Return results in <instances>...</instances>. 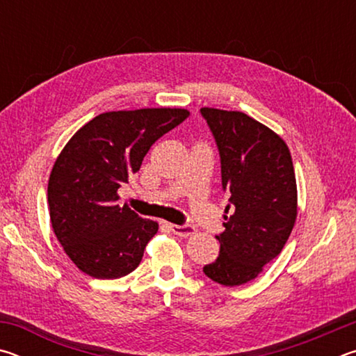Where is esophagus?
<instances>
[{"label":"esophagus","mask_w":356,"mask_h":356,"mask_svg":"<svg viewBox=\"0 0 356 356\" xmlns=\"http://www.w3.org/2000/svg\"><path fill=\"white\" fill-rule=\"evenodd\" d=\"M170 229L179 237H188L195 234V226L191 225H170Z\"/></svg>","instance_id":"obj_1"}]
</instances>
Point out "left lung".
Masks as SVG:
<instances>
[{"instance_id": "8db88e82", "label": "left lung", "mask_w": 356, "mask_h": 356, "mask_svg": "<svg viewBox=\"0 0 356 356\" xmlns=\"http://www.w3.org/2000/svg\"><path fill=\"white\" fill-rule=\"evenodd\" d=\"M221 161L231 216L216 240L220 254L204 267L222 286L245 284L280 254L297 218V182L289 147L248 114L201 108Z\"/></svg>"}]
</instances>
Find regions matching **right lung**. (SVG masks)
<instances>
[{"instance_id": "1", "label": "right lung", "mask_w": 356, "mask_h": 356, "mask_svg": "<svg viewBox=\"0 0 356 356\" xmlns=\"http://www.w3.org/2000/svg\"><path fill=\"white\" fill-rule=\"evenodd\" d=\"M188 116L180 108L104 113L65 144L48 180V206L56 238L83 273L116 280L140 265L159 225L120 207L118 190L150 146Z\"/></svg>"}]
</instances>
